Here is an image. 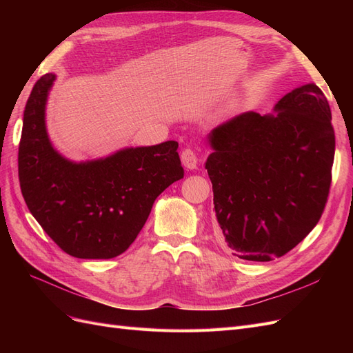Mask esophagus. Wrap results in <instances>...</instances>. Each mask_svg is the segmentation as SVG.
<instances>
[{"instance_id": "esophagus-1", "label": "esophagus", "mask_w": 353, "mask_h": 353, "mask_svg": "<svg viewBox=\"0 0 353 353\" xmlns=\"http://www.w3.org/2000/svg\"><path fill=\"white\" fill-rule=\"evenodd\" d=\"M181 162H183V165L187 169H196L199 157L193 150H191V148H184L183 153H181Z\"/></svg>"}]
</instances>
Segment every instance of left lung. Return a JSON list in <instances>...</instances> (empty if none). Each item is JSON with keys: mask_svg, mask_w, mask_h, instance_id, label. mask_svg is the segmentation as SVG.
<instances>
[{"mask_svg": "<svg viewBox=\"0 0 353 353\" xmlns=\"http://www.w3.org/2000/svg\"><path fill=\"white\" fill-rule=\"evenodd\" d=\"M206 169L228 248L268 262L301 243L321 218L336 138L324 92L306 83L274 113L244 112L213 128Z\"/></svg>", "mask_w": 353, "mask_h": 353, "instance_id": "obj_1", "label": "left lung"}]
</instances>
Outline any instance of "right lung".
<instances>
[{
    "label": "right lung",
    "instance_id": "add662e5",
    "mask_svg": "<svg viewBox=\"0 0 353 353\" xmlns=\"http://www.w3.org/2000/svg\"><path fill=\"white\" fill-rule=\"evenodd\" d=\"M56 74L32 88L19 144V181L32 215L73 258L110 259L137 239L157 196L184 178L178 143L130 147L114 154L70 162L51 145L46 104Z\"/></svg>",
    "mask_w": 353,
    "mask_h": 353
}]
</instances>
